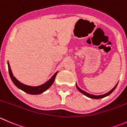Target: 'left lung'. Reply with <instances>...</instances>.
I'll return each mask as SVG.
<instances>
[{"label": "left lung", "instance_id": "8db88e82", "mask_svg": "<svg viewBox=\"0 0 127 127\" xmlns=\"http://www.w3.org/2000/svg\"><path fill=\"white\" fill-rule=\"evenodd\" d=\"M117 84L116 85H115V86H114V88L110 90L109 92H108L106 94H104L103 95H93V94H89L88 93V92H86V91H83V90H82L81 89H80L79 87H78V86H77V83L76 84V87H77V90H78L80 92H81L82 94H83L84 95H86V96H87V97H89L91 98V99H102V98H104V97H105L108 96V95H109L110 94L112 93V92H113V91H114V90L115 89V88H116V87L117 86Z\"/></svg>", "mask_w": 127, "mask_h": 127}]
</instances>
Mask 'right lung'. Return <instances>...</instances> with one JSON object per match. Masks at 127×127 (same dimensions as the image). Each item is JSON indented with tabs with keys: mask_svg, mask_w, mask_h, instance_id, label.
<instances>
[{
	"mask_svg": "<svg viewBox=\"0 0 127 127\" xmlns=\"http://www.w3.org/2000/svg\"><path fill=\"white\" fill-rule=\"evenodd\" d=\"M7 64H8V72H9L10 77L11 79H12L13 84H14L18 89H21L22 91H24L26 93L32 95L40 94L43 93V92H44L45 91H46L47 89H48L52 86L53 84L55 79V77H56L58 72V71H57V72H55V74H54L53 76L47 81V82H45V83L43 84L38 86H31L24 84L22 83V82H20L19 81H18V80L13 76V74H12V70H11L10 66V64L9 63H8V61H7Z\"/></svg>",
	"mask_w": 127,
	"mask_h": 127,
	"instance_id": "add662e5",
	"label": "right lung"
}]
</instances>
